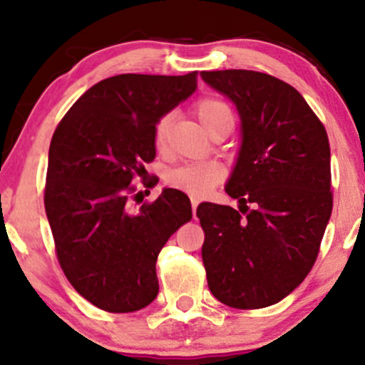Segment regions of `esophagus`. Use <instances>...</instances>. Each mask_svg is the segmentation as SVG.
Returning a JSON list of instances; mask_svg holds the SVG:
<instances>
[{
  "label": "esophagus",
  "instance_id": "esophagus-1",
  "mask_svg": "<svg viewBox=\"0 0 365 365\" xmlns=\"http://www.w3.org/2000/svg\"><path fill=\"white\" fill-rule=\"evenodd\" d=\"M197 206H199V200L192 199V215H194V217H197Z\"/></svg>",
  "mask_w": 365,
  "mask_h": 365
}]
</instances>
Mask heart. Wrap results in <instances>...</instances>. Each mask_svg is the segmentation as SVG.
<instances>
[{"instance_id":"1","label":"heart","mask_w":365,"mask_h":365,"mask_svg":"<svg viewBox=\"0 0 365 365\" xmlns=\"http://www.w3.org/2000/svg\"><path fill=\"white\" fill-rule=\"evenodd\" d=\"M195 115L199 118L200 125L211 132L216 125L223 123V121H233L232 110L228 104L217 98H202L195 103ZM170 116H163L158 120L156 127H154L153 140L154 148L158 150L168 149L170 142ZM225 178L223 166L212 161L204 163H188V165L180 166L173 170L166 178L170 187L177 188V190L185 192L192 197H204L215 188L221 180Z\"/></svg>"}]
</instances>
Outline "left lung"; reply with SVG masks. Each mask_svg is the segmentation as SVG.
Returning <instances> with one entry per match:
<instances>
[{
    "label": "left lung",
    "instance_id": "8db88e82",
    "mask_svg": "<svg viewBox=\"0 0 365 365\" xmlns=\"http://www.w3.org/2000/svg\"><path fill=\"white\" fill-rule=\"evenodd\" d=\"M200 77L235 103L242 120L226 185L238 211L197 207L209 290L228 307L262 309L290 295L319 254L333 209L328 133L302 94L273 75L216 70Z\"/></svg>",
    "mask_w": 365,
    "mask_h": 365
}]
</instances>
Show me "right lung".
<instances>
[{
	"label": "right lung",
	"instance_id": "add662e5",
	"mask_svg": "<svg viewBox=\"0 0 365 365\" xmlns=\"http://www.w3.org/2000/svg\"><path fill=\"white\" fill-rule=\"evenodd\" d=\"M197 89L178 77L123 73L86 91L53 133L44 207L66 279L108 312H135L156 299V261L192 220L190 199L165 188L137 212L133 178L154 161L158 120ZM139 204V202H137Z\"/></svg>",
	"mask_w": 365,
	"mask_h": 365
}]
</instances>
